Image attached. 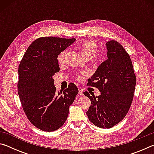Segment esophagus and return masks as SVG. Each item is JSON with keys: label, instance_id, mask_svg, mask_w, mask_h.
<instances>
[{"label": "esophagus", "instance_id": "34e87169", "mask_svg": "<svg viewBox=\"0 0 154 154\" xmlns=\"http://www.w3.org/2000/svg\"><path fill=\"white\" fill-rule=\"evenodd\" d=\"M78 90H79V94L81 96H83V90L82 88L81 87H78Z\"/></svg>", "mask_w": 154, "mask_h": 154}]
</instances>
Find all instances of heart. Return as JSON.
Returning a JSON list of instances; mask_svg holds the SVG:
<instances>
[{
	"mask_svg": "<svg viewBox=\"0 0 154 154\" xmlns=\"http://www.w3.org/2000/svg\"><path fill=\"white\" fill-rule=\"evenodd\" d=\"M97 45L92 41H85L83 43L78 45V49L80 51L81 54L85 59H93L94 60L99 61L103 58V54L102 52H98L95 54L97 50ZM65 55H66V51H62L58 54L57 56V61L59 64H62L64 62ZM75 78L77 79H79V76H76Z\"/></svg>",
	"mask_w": 154,
	"mask_h": 154,
	"instance_id": "heart-1",
	"label": "heart"
}]
</instances>
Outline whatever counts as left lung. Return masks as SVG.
I'll use <instances>...</instances> for the list:
<instances>
[{"label": "left lung", "instance_id": "left-lung-1", "mask_svg": "<svg viewBox=\"0 0 154 154\" xmlns=\"http://www.w3.org/2000/svg\"><path fill=\"white\" fill-rule=\"evenodd\" d=\"M106 46L108 58L88 83L98 88L100 95L83 92L91 100L86 112L89 120L101 128H110L125 118L133 100L136 85L131 59L123 46L114 40L108 41Z\"/></svg>", "mask_w": 154, "mask_h": 154}]
</instances>
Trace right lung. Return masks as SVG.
<instances>
[{
	"label": "right lung",
	"instance_id": "right-lung-1",
	"mask_svg": "<svg viewBox=\"0 0 154 154\" xmlns=\"http://www.w3.org/2000/svg\"><path fill=\"white\" fill-rule=\"evenodd\" d=\"M75 38L54 36L36 38L28 47L18 68L17 92L26 116L35 127L52 132L66 122L69 106L79 92L71 83L57 93L52 77L59 72L58 54Z\"/></svg>",
	"mask_w": 154,
	"mask_h": 154
}]
</instances>
